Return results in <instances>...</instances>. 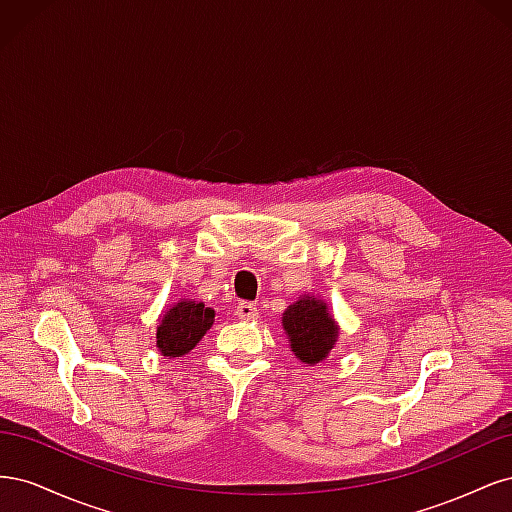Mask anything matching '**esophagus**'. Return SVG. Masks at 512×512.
Masks as SVG:
<instances>
[{
  "instance_id": "1",
  "label": "esophagus",
  "mask_w": 512,
  "mask_h": 512,
  "mask_svg": "<svg viewBox=\"0 0 512 512\" xmlns=\"http://www.w3.org/2000/svg\"><path fill=\"white\" fill-rule=\"evenodd\" d=\"M235 314L241 320H254L258 316V307L252 301H241L235 309Z\"/></svg>"
}]
</instances>
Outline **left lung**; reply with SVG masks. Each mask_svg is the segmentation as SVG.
I'll return each instance as SVG.
<instances>
[{"instance_id": "left-lung-1", "label": "left lung", "mask_w": 512, "mask_h": 512, "mask_svg": "<svg viewBox=\"0 0 512 512\" xmlns=\"http://www.w3.org/2000/svg\"><path fill=\"white\" fill-rule=\"evenodd\" d=\"M284 329L297 359L303 363H320L335 344L337 329L327 314V303L305 297L284 312Z\"/></svg>"}]
</instances>
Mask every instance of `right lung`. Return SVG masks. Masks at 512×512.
Segmentation results:
<instances>
[{
  "mask_svg": "<svg viewBox=\"0 0 512 512\" xmlns=\"http://www.w3.org/2000/svg\"><path fill=\"white\" fill-rule=\"evenodd\" d=\"M213 309L196 301H181L166 314L158 327V348L164 356L188 354L213 324Z\"/></svg>",
  "mask_w": 512,
  "mask_h": 512,
  "instance_id": "1",
  "label": "right lung"
}]
</instances>
